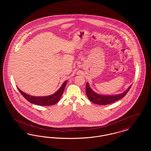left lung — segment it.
<instances>
[{"mask_svg": "<svg viewBox=\"0 0 151 151\" xmlns=\"http://www.w3.org/2000/svg\"><path fill=\"white\" fill-rule=\"evenodd\" d=\"M131 87V86H129V88L122 93L116 94V95H112V96L101 95V94L96 93L90 88L88 83H86V96L89 99V100L91 102L97 105H105L111 104L113 102H114L115 101L122 99L129 92Z\"/></svg>", "mask_w": 151, "mask_h": 151, "instance_id": "8db88e82", "label": "left lung"}]
</instances>
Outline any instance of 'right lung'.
<instances>
[{"label":"right lung","instance_id":"add662e5","mask_svg":"<svg viewBox=\"0 0 151 151\" xmlns=\"http://www.w3.org/2000/svg\"><path fill=\"white\" fill-rule=\"evenodd\" d=\"M67 83V80L65 81L62 86L55 93L50 96L44 97H35L23 92L18 87L17 89L22 94V96L30 102L40 106H51L57 104L61 98L65 90V86Z\"/></svg>","mask_w":151,"mask_h":151}]
</instances>
